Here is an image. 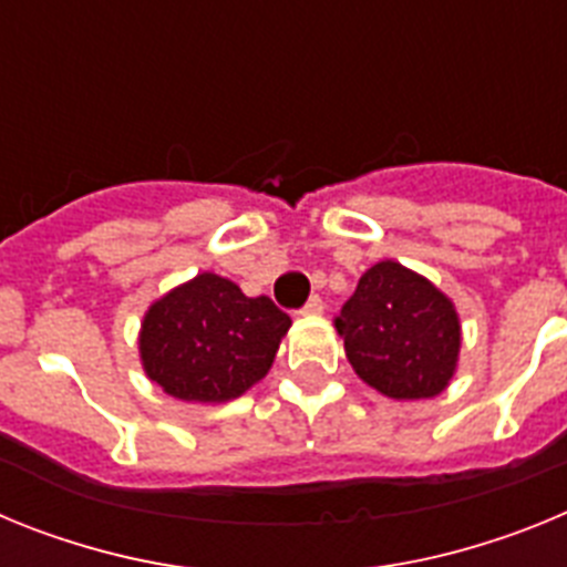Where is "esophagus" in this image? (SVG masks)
<instances>
[{"mask_svg": "<svg viewBox=\"0 0 567 567\" xmlns=\"http://www.w3.org/2000/svg\"><path fill=\"white\" fill-rule=\"evenodd\" d=\"M300 312H303V315H320V312H323V300H320L318 295H312V298L307 300V307L300 309Z\"/></svg>", "mask_w": 567, "mask_h": 567, "instance_id": "esophagus-1", "label": "esophagus"}]
</instances>
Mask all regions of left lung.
<instances>
[{"label":"left lung","instance_id":"left-lung-1","mask_svg":"<svg viewBox=\"0 0 567 567\" xmlns=\"http://www.w3.org/2000/svg\"><path fill=\"white\" fill-rule=\"evenodd\" d=\"M334 327L354 372L385 398H434L457 365L454 303L394 260H380L358 280Z\"/></svg>","mask_w":567,"mask_h":567}]
</instances>
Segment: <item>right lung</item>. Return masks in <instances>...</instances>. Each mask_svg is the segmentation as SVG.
I'll return each mask as SVG.
<instances>
[{"instance_id":"obj_1","label":"right lung","mask_w":567,"mask_h":567,"mask_svg":"<svg viewBox=\"0 0 567 567\" xmlns=\"http://www.w3.org/2000/svg\"><path fill=\"white\" fill-rule=\"evenodd\" d=\"M289 323L267 295L247 298L233 280L204 272L144 315V372L178 400L240 398L269 372Z\"/></svg>"}]
</instances>
